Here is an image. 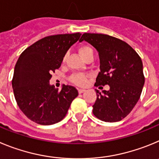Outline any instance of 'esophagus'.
<instances>
[{
	"label": "esophagus",
	"instance_id": "34e87169",
	"mask_svg": "<svg viewBox=\"0 0 159 159\" xmlns=\"http://www.w3.org/2000/svg\"><path fill=\"white\" fill-rule=\"evenodd\" d=\"M85 92V89H78V93H82Z\"/></svg>",
	"mask_w": 159,
	"mask_h": 159
}]
</instances>
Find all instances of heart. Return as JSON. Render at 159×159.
Instances as JSON below:
<instances>
[{
	"instance_id": "obj_1",
	"label": "heart",
	"mask_w": 159,
	"mask_h": 159,
	"mask_svg": "<svg viewBox=\"0 0 159 159\" xmlns=\"http://www.w3.org/2000/svg\"><path fill=\"white\" fill-rule=\"evenodd\" d=\"M79 54L84 59H86L89 55H93V50L89 45H83L80 47ZM66 60V56L63 58V62ZM70 82L78 86H85L87 83V76L84 74H74L69 78Z\"/></svg>"
}]
</instances>
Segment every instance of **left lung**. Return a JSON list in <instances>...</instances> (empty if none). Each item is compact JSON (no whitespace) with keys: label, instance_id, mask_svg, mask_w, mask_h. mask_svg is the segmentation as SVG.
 <instances>
[{"label":"left lung","instance_id":"obj_1","mask_svg":"<svg viewBox=\"0 0 159 159\" xmlns=\"http://www.w3.org/2000/svg\"><path fill=\"white\" fill-rule=\"evenodd\" d=\"M83 40L99 53L101 71L95 86L108 85L110 88L103 90V94L96 91L93 113L104 122L121 120L131 112L142 93L145 78L141 58L127 43L108 35L84 33L79 41Z\"/></svg>","mask_w":159,"mask_h":159}]
</instances>
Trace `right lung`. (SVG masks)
<instances>
[{
  "label": "right lung",
  "mask_w": 159,
  "mask_h": 159,
  "mask_svg": "<svg viewBox=\"0 0 159 159\" xmlns=\"http://www.w3.org/2000/svg\"><path fill=\"white\" fill-rule=\"evenodd\" d=\"M81 34H61L41 39L24 50L14 69L12 85L17 104L31 121L51 125L66 116L78 92L63 85L58 91L49 83L66 51Z\"/></svg>",
  "instance_id": "right-lung-1"
}]
</instances>
